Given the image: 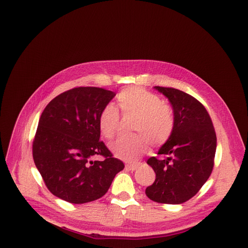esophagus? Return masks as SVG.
Here are the masks:
<instances>
[{"label": "esophagus", "mask_w": 248, "mask_h": 248, "mask_svg": "<svg viewBox=\"0 0 248 248\" xmlns=\"http://www.w3.org/2000/svg\"><path fill=\"white\" fill-rule=\"evenodd\" d=\"M138 167H139V164H126V166H125L126 170H131V171L136 170L138 169Z\"/></svg>", "instance_id": "1"}]
</instances>
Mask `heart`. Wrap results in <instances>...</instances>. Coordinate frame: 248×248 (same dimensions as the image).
<instances>
[{"mask_svg": "<svg viewBox=\"0 0 248 248\" xmlns=\"http://www.w3.org/2000/svg\"><path fill=\"white\" fill-rule=\"evenodd\" d=\"M117 101L123 114H133L132 129L141 133L118 138L109 145L110 151L118 158L136 161L149 146L148 138L155 145L163 144L174 128L172 110L159 96L140 87H129L117 95ZM119 111L114 104L104 106L98 116V128L106 139L115 136ZM144 134L142 135V133Z\"/></svg>", "mask_w": 248, "mask_h": 248, "instance_id": "heart-1", "label": "heart"}]
</instances>
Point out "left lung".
I'll use <instances>...</instances> for the list:
<instances>
[{"label":"left lung","mask_w":248,"mask_h":248,"mask_svg":"<svg viewBox=\"0 0 248 248\" xmlns=\"http://www.w3.org/2000/svg\"><path fill=\"white\" fill-rule=\"evenodd\" d=\"M154 89L171 104L174 128L157 153L166 158L150 157L147 160L156 178L146 188V194L162 204H182L196 196L211 175L216 134L207 109L194 97L174 88Z\"/></svg>","instance_id":"1"}]
</instances>
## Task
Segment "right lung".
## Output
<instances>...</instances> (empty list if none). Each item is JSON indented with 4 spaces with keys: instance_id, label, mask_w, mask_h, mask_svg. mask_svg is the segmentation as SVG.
<instances>
[{
    "instance_id": "1",
    "label": "right lung",
    "mask_w": 248,
    "mask_h": 248,
    "mask_svg": "<svg viewBox=\"0 0 248 248\" xmlns=\"http://www.w3.org/2000/svg\"><path fill=\"white\" fill-rule=\"evenodd\" d=\"M115 96L101 88L78 87L58 95L44 108L33 140V158L54 196L72 204L98 200L124 169L99 140V112ZM94 155L105 160L91 161Z\"/></svg>"
}]
</instances>
